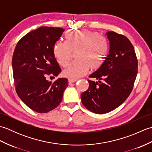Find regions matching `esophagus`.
<instances>
[{
	"label": "esophagus",
	"mask_w": 152,
	"mask_h": 152,
	"mask_svg": "<svg viewBox=\"0 0 152 152\" xmlns=\"http://www.w3.org/2000/svg\"><path fill=\"white\" fill-rule=\"evenodd\" d=\"M77 80H76V79H72V78H70V79H69V84H71V83H74V82H76Z\"/></svg>",
	"instance_id": "1"
}]
</instances>
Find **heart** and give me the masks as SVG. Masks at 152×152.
Returning a JSON list of instances; mask_svg holds the SVG:
<instances>
[{"label": "heart", "mask_w": 152, "mask_h": 152, "mask_svg": "<svg viewBox=\"0 0 152 152\" xmlns=\"http://www.w3.org/2000/svg\"><path fill=\"white\" fill-rule=\"evenodd\" d=\"M65 42L58 41L54 46V54L61 66H66L76 53V62L63 71L67 78L78 79L85 76L89 68L95 70L104 61L108 53V45L106 38L89 30L70 31L66 34Z\"/></svg>", "instance_id": "1"}]
</instances>
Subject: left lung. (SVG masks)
I'll use <instances>...</instances> for the list:
<instances>
[{"label":"left lung","mask_w":152,"mask_h":152,"mask_svg":"<svg viewBox=\"0 0 152 152\" xmlns=\"http://www.w3.org/2000/svg\"><path fill=\"white\" fill-rule=\"evenodd\" d=\"M110 42L105 60L89 78L82 102L93 113L104 114L118 108L129 96L138 72V61L130 40L114 31L106 33Z\"/></svg>","instance_id":"left-lung-1"}]
</instances>
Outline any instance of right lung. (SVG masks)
<instances>
[{"mask_svg": "<svg viewBox=\"0 0 152 152\" xmlns=\"http://www.w3.org/2000/svg\"><path fill=\"white\" fill-rule=\"evenodd\" d=\"M64 31L48 27L32 31L19 40L13 54L16 92L28 108L38 113H47L59 106L69 84L66 78L54 82L46 78L47 76L55 78L61 72L53 48Z\"/></svg>", "mask_w": 152, "mask_h": 152, "instance_id": "obj_1", "label": "right lung"}]
</instances>
